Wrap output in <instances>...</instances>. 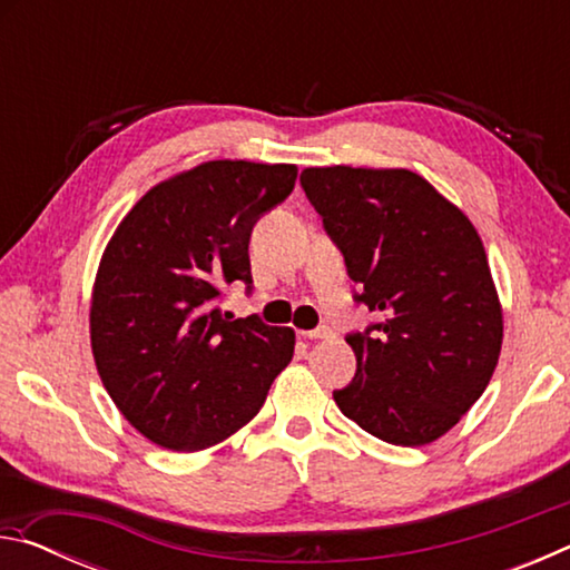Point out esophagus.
I'll return each instance as SVG.
<instances>
[{
  "mask_svg": "<svg viewBox=\"0 0 570 570\" xmlns=\"http://www.w3.org/2000/svg\"><path fill=\"white\" fill-rule=\"evenodd\" d=\"M298 336H304V340H330L332 330L330 326H316V330H302Z\"/></svg>",
  "mask_w": 570,
  "mask_h": 570,
  "instance_id": "1",
  "label": "esophagus"
}]
</instances>
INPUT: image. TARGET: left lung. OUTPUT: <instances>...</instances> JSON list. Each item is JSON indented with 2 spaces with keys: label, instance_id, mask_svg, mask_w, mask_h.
<instances>
[{
  "label": "left lung",
  "instance_id": "obj_1",
  "mask_svg": "<svg viewBox=\"0 0 570 570\" xmlns=\"http://www.w3.org/2000/svg\"><path fill=\"white\" fill-rule=\"evenodd\" d=\"M298 180L360 286L354 302L382 316L346 334L356 374L334 402L390 445H428L480 400L503 344L478 230L404 168H306Z\"/></svg>",
  "mask_w": 570,
  "mask_h": 570
}]
</instances>
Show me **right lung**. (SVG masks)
Segmentation results:
<instances>
[{"label": "right lung", "instance_id": "add662e5", "mask_svg": "<svg viewBox=\"0 0 570 570\" xmlns=\"http://www.w3.org/2000/svg\"><path fill=\"white\" fill-rule=\"evenodd\" d=\"M296 166L210 160L150 188L105 248L90 308L105 390L140 435L198 452L256 417L294 332L220 312L254 288L248 240L288 198Z\"/></svg>", "mask_w": 570, "mask_h": 570}]
</instances>
